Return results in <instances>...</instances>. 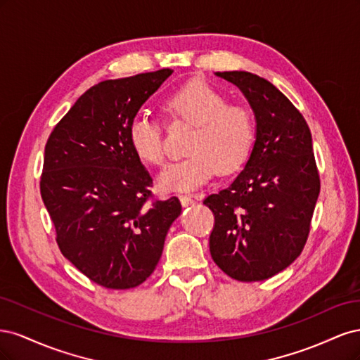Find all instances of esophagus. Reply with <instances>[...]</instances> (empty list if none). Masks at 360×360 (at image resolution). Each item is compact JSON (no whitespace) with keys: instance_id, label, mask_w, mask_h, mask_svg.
Masks as SVG:
<instances>
[{"instance_id":"34e87169","label":"esophagus","mask_w":360,"mask_h":360,"mask_svg":"<svg viewBox=\"0 0 360 360\" xmlns=\"http://www.w3.org/2000/svg\"><path fill=\"white\" fill-rule=\"evenodd\" d=\"M180 201H181V204H183L184 207L192 205V204L195 202L193 197H191V195H180Z\"/></svg>"}]
</instances>
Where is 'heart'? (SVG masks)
<instances>
[{"label": "heart", "instance_id": "b5f03b06", "mask_svg": "<svg viewBox=\"0 0 360 360\" xmlns=\"http://www.w3.org/2000/svg\"><path fill=\"white\" fill-rule=\"evenodd\" d=\"M226 97L205 81L181 85L165 99L172 120L195 126L186 150L189 155L165 168L159 177L163 191H192L219 169H240L255 144L257 122L245 103H226ZM129 143L135 155L148 165L160 167L167 158L160 120L150 112H136L129 123Z\"/></svg>", "mask_w": 360, "mask_h": 360}]
</instances>
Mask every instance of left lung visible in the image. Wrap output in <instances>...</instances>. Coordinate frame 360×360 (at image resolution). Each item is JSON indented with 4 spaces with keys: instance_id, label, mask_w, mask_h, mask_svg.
<instances>
[{
    "instance_id": "8db88e82",
    "label": "left lung",
    "mask_w": 360,
    "mask_h": 360,
    "mask_svg": "<svg viewBox=\"0 0 360 360\" xmlns=\"http://www.w3.org/2000/svg\"><path fill=\"white\" fill-rule=\"evenodd\" d=\"M236 84L255 112L257 139L245 169L205 197L213 212L210 254L242 282L287 269L307 245L320 193L312 138L300 111L274 84L249 72H217Z\"/></svg>"
}]
</instances>
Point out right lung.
Masks as SVG:
<instances>
[{
	"label": "right lung",
	"instance_id": "obj_1",
	"mask_svg": "<svg viewBox=\"0 0 360 360\" xmlns=\"http://www.w3.org/2000/svg\"><path fill=\"white\" fill-rule=\"evenodd\" d=\"M174 70L110 79L86 90L51 132L40 193L70 263L111 290L138 287L156 269L177 197L155 198L129 143V123Z\"/></svg>",
	"mask_w": 360,
	"mask_h": 360
}]
</instances>
